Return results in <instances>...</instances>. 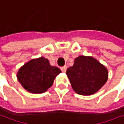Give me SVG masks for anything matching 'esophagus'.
<instances>
[{"label":"esophagus","mask_w":124,"mask_h":124,"mask_svg":"<svg viewBox=\"0 0 124 124\" xmlns=\"http://www.w3.org/2000/svg\"><path fill=\"white\" fill-rule=\"evenodd\" d=\"M61 69V71H62V72L65 73L67 71V66H64V67H62L60 68Z\"/></svg>","instance_id":"1"}]
</instances>
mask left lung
<instances>
[{
    "label": "left lung",
    "instance_id": "left-lung-1",
    "mask_svg": "<svg viewBox=\"0 0 124 124\" xmlns=\"http://www.w3.org/2000/svg\"><path fill=\"white\" fill-rule=\"evenodd\" d=\"M73 89L80 95L96 93L106 83L107 69L92 57L79 56L67 71Z\"/></svg>",
    "mask_w": 124,
    "mask_h": 124
}]
</instances>
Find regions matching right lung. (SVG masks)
<instances>
[{
    "label": "right lung",
    "instance_id": "right-lung-1",
    "mask_svg": "<svg viewBox=\"0 0 124 124\" xmlns=\"http://www.w3.org/2000/svg\"><path fill=\"white\" fill-rule=\"evenodd\" d=\"M61 70L53 67L49 61L41 57L25 64L19 70L17 78L25 89L34 94H40L51 87L54 79Z\"/></svg>",
    "mask_w": 124,
    "mask_h": 124
}]
</instances>
